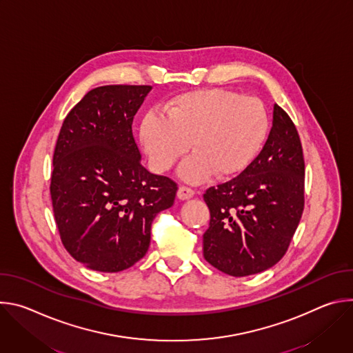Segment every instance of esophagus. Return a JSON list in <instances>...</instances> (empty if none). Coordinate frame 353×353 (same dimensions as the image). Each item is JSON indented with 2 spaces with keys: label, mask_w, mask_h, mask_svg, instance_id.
<instances>
[{
  "label": "esophagus",
  "mask_w": 353,
  "mask_h": 353,
  "mask_svg": "<svg viewBox=\"0 0 353 353\" xmlns=\"http://www.w3.org/2000/svg\"><path fill=\"white\" fill-rule=\"evenodd\" d=\"M177 196H179L180 199H183V201L190 199V198L194 196V190H191L190 187L181 185V187H179V190H177Z\"/></svg>",
  "instance_id": "esophagus-1"
}]
</instances>
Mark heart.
<instances>
[{
	"instance_id": "b5f03b06",
	"label": "heart",
	"mask_w": 353,
	"mask_h": 353,
	"mask_svg": "<svg viewBox=\"0 0 353 353\" xmlns=\"http://www.w3.org/2000/svg\"><path fill=\"white\" fill-rule=\"evenodd\" d=\"M148 113L139 127L145 154L157 172L169 170L191 148L179 174L188 183H203L214 173L233 177L253 162L270 128L263 102L226 89L180 93Z\"/></svg>"
}]
</instances>
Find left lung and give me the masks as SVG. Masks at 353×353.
Masks as SVG:
<instances>
[{
    "label": "left lung",
    "mask_w": 353,
    "mask_h": 353,
    "mask_svg": "<svg viewBox=\"0 0 353 353\" xmlns=\"http://www.w3.org/2000/svg\"><path fill=\"white\" fill-rule=\"evenodd\" d=\"M211 212L204 259L232 276L274 267L286 253L305 207V159L297 130L274 105L259 157L237 177L204 194Z\"/></svg>",
    "instance_id": "1"
}]
</instances>
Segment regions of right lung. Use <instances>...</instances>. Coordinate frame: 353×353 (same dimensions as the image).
<instances>
[{"instance_id":"1","label":"right lung","mask_w":353,"mask_h":353,"mask_svg":"<svg viewBox=\"0 0 353 353\" xmlns=\"http://www.w3.org/2000/svg\"><path fill=\"white\" fill-rule=\"evenodd\" d=\"M152 86L108 85L67 114L56 143L50 194L68 253L86 268L120 272L149 248L150 225L177 185L148 172L132 120Z\"/></svg>"}]
</instances>
